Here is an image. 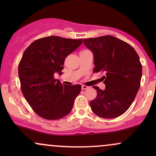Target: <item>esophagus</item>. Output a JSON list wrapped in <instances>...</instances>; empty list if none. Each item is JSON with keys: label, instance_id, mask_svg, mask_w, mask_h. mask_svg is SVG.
Segmentation results:
<instances>
[{"label": "esophagus", "instance_id": "34e87169", "mask_svg": "<svg viewBox=\"0 0 156 156\" xmlns=\"http://www.w3.org/2000/svg\"><path fill=\"white\" fill-rule=\"evenodd\" d=\"M81 88H82V89H87L89 88V87H87V86H85V85H82Z\"/></svg>", "mask_w": 156, "mask_h": 156}]
</instances>
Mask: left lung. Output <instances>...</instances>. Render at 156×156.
Returning <instances> with one entry per match:
<instances>
[{"label": "left lung", "instance_id": "8db88e82", "mask_svg": "<svg viewBox=\"0 0 156 156\" xmlns=\"http://www.w3.org/2000/svg\"><path fill=\"white\" fill-rule=\"evenodd\" d=\"M83 41L94 55L93 72L105 73L104 90L93 87L98 94L90 102L92 111L105 119L119 117L129 108L140 87L142 66L139 55L129 44L112 36Z\"/></svg>", "mask_w": 156, "mask_h": 156}]
</instances>
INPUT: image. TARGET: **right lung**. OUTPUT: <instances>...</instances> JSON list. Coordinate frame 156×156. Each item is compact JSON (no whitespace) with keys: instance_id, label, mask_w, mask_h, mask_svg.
Returning <instances> with one entry per match:
<instances>
[{"instance_id":"1","label":"right lung","mask_w":156,"mask_h":156,"mask_svg":"<svg viewBox=\"0 0 156 156\" xmlns=\"http://www.w3.org/2000/svg\"><path fill=\"white\" fill-rule=\"evenodd\" d=\"M82 42L81 39L51 36L33 42L23 53L18 66L21 90L41 117L55 120L72 110L81 86L62 85L54 74H62L64 59Z\"/></svg>"}]
</instances>
